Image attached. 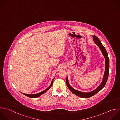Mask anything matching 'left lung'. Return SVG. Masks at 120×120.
<instances>
[{
    "mask_svg": "<svg viewBox=\"0 0 120 120\" xmlns=\"http://www.w3.org/2000/svg\"><path fill=\"white\" fill-rule=\"evenodd\" d=\"M93 40H94V42L98 45V46L99 47L100 49L101 50L102 54H103L105 59V73L104 75L103 76V78L102 80V82L100 84V85L98 86V87L95 90L90 92H81L79 91H78L76 90H75L73 89L71 86L69 85V82H68V77L66 78V83L68 87L69 88L70 90L74 94L81 97L83 98H90L96 93H97L98 92H99L101 90H102L104 87L105 86L107 79L108 77V74H109V58L108 57V54L107 52L105 50V48L104 47L103 45L102 44L101 42L99 40V39L96 36L93 35Z\"/></svg>",
    "mask_w": 120,
    "mask_h": 120,
    "instance_id": "8db88e82",
    "label": "left lung"
}]
</instances>
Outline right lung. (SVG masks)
I'll return each mask as SVG.
<instances>
[{"mask_svg": "<svg viewBox=\"0 0 120 120\" xmlns=\"http://www.w3.org/2000/svg\"><path fill=\"white\" fill-rule=\"evenodd\" d=\"M54 79L52 80V82H51V85H50V86H49L46 89H45V90H44V91H42V92H40L39 93H38L37 94H25V93H22L23 94H24V95L26 96H28L29 97H30V98H37V97H39L40 95H41L42 94H44V93H45L47 90H48L51 87V86L52 85V83H53V81Z\"/></svg>", "mask_w": 120, "mask_h": 120, "instance_id": "add662e5", "label": "right lung"}]
</instances>
